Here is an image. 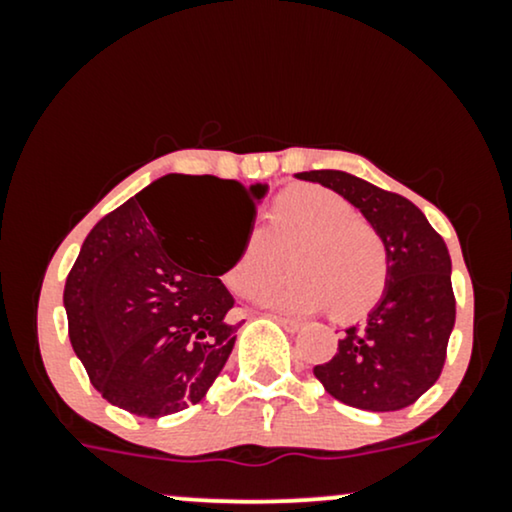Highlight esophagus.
Here are the masks:
<instances>
[{"instance_id":"obj_1","label":"esophagus","mask_w":512,"mask_h":512,"mask_svg":"<svg viewBox=\"0 0 512 512\" xmlns=\"http://www.w3.org/2000/svg\"><path fill=\"white\" fill-rule=\"evenodd\" d=\"M272 317H274L276 322H279L281 327H284L286 332H298V330H301V322L293 320V317H286V315H279V313H274Z\"/></svg>"}]
</instances>
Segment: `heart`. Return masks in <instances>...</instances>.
<instances>
[{"label":"heart","instance_id":"1","mask_svg":"<svg viewBox=\"0 0 512 512\" xmlns=\"http://www.w3.org/2000/svg\"><path fill=\"white\" fill-rule=\"evenodd\" d=\"M291 279L264 286L257 303L293 315L327 310L337 320H358L385 296L390 252L383 233L356 214L354 204L320 185H293L269 211V228L250 231L226 281L252 296L284 269Z\"/></svg>","mask_w":512,"mask_h":512}]
</instances>
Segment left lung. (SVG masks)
I'll return each instance as SVG.
<instances>
[{
  "label": "left lung",
  "instance_id": "1",
  "mask_svg": "<svg viewBox=\"0 0 512 512\" xmlns=\"http://www.w3.org/2000/svg\"><path fill=\"white\" fill-rule=\"evenodd\" d=\"M383 233L390 281L366 322L346 330L337 354L313 368L334 399L366 411L409 407L440 378L455 327L450 252L416 204L342 170H310Z\"/></svg>",
  "mask_w": 512,
  "mask_h": 512
}]
</instances>
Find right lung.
Returning a JSON list of instances; mask_svg holds the SVG:
<instances>
[{"label": "right lung", "mask_w": 512, "mask_h": 512, "mask_svg": "<svg viewBox=\"0 0 512 512\" xmlns=\"http://www.w3.org/2000/svg\"><path fill=\"white\" fill-rule=\"evenodd\" d=\"M240 204L255 216L262 187L214 175H166L93 226L64 284L69 339L88 380L137 416L202 402L236 344V301L221 284L248 238V221L187 214L175 192Z\"/></svg>", "instance_id": "1"}]
</instances>
